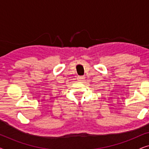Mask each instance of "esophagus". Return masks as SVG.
<instances>
[{
  "instance_id": "esophagus-1",
  "label": "esophagus",
  "mask_w": 149,
  "mask_h": 149,
  "mask_svg": "<svg viewBox=\"0 0 149 149\" xmlns=\"http://www.w3.org/2000/svg\"><path fill=\"white\" fill-rule=\"evenodd\" d=\"M85 79V77L84 76H78L77 77V80L79 81H83Z\"/></svg>"
}]
</instances>
